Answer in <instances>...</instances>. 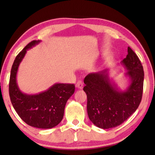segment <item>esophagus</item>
I'll return each mask as SVG.
<instances>
[{
    "instance_id": "obj_1",
    "label": "esophagus",
    "mask_w": 155,
    "mask_h": 155,
    "mask_svg": "<svg viewBox=\"0 0 155 155\" xmlns=\"http://www.w3.org/2000/svg\"><path fill=\"white\" fill-rule=\"evenodd\" d=\"M76 87L79 88V89H82L83 88V83L81 81H78L77 84H76Z\"/></svg>"
}]
</instances>
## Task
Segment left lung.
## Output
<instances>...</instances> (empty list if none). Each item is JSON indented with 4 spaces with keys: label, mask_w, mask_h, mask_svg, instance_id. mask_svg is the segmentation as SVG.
<instances>
[{
    "label": "left lung",
    "mask_w": 155,
    "mask_h": 155,
    "mask_svg": "<svg viewBox=\"0 0 155 155\" xmlns=\"http://www.w3.org/2000/svg\"><path fill=\"white\" fill-rule=\"evenodd\" d=\"M127 71L130 84L120 91L113 83L107 69L88 74L84 79L83 91L87 96L88 118L103 129L116 127L128 119L139 107L142 99L144 71L137 55L129 47L127 57L121 61Z\"/></svg>",
    "instance_id": "left-lung-1"
}]
</instances>
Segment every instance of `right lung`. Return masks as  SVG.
Here are the masks:
<instances>
[{"instance_id": "1", "label": "right lung", "mask_w": 155, "mask_h": 155, "mask_svg": "<svg viewBox=\"0 0 155 155\" xmlns=\"http://www.w3.org/2000/svg\"><path fill=\"white\" fill-rule=\"evenodd\" d=\"M40 42H31L16 57L10 76L9 95L15 110L25 123L38 128H51L62 120L66 103L74 94L75 87L73 84L56 83L36 94L23 93L19 89L16 83L19 64L28 49Z\"/></svg>"}]
</instances>
